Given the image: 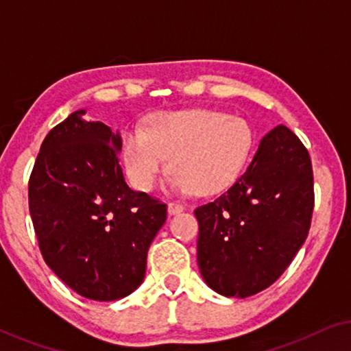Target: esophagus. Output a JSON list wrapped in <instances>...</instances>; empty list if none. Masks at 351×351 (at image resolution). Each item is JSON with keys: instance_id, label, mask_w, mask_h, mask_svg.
<instances>
[{"instance_id": "34e87169", "label": "esophagus", "mask_w": 351, "mask_h": 351, "mask_svg": "<svg viewBox=\"0 0 351 351\" xmlns=\"http://www.w3.org/2000/svg\"><path fill=\"white\" fill-rule=\"evenodd\" d=\"M185 208L184 206H182L180 203H169L167 204V213H169L171 215H174V214H179V213H182V210H184Z\"/></svg>"}]
</instances>
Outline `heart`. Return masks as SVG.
<instances>
[{"instance_id":"b5f03b06","label":"heart","mask_w":351,"mask_h":351,"mask_svg":"<svg viewBox=\"0 0 351 351\" xmlns=\"http://www.w3.org/2000/svg\"><path fill=\"white\" fill-rule=\"evenodd\" d=\"M252 131L243 118L210 110L160 113L147 131L131 128L123 136V160L129 179L148 190L169 167L171 191L213 195L228 189L246 165Z\"/></svg>"}]
</instances>
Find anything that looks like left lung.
Instances as JSON below:
<instances>
[{"label":"left lung","mask_w":351,"mask_h":351,"mask_svg":"<svg viewBox=\"0 0 351 351\" xmlns=\"http://www.w3.org/2000/svg\"><path fill=\"white\" fill-rule=\"evenodd\" d=\"M313 206L308 150L280 124L258 143L244 174L195 209L206 285L238 299L271 286L308 237Z\"/></svg>","instance_id":"obj_1"}]
</instances>
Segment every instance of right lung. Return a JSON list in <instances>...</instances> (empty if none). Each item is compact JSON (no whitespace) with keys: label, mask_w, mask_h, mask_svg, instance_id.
Wrapping results in <instances>:
<instances>
[{"label":"right lung","mask_w":351,"mask_h":351,"mask_svg":"<svg viewBox=\"0 0 351 351\" xmlns=\"http://www.w3.org/2000/svg\"><path fill=\"white\" fill-rule=\"evenodd\" d=\"M84 110L41 143L28 206L47 267L90 300L123 299L142 285L148 247L167 208L124 182L119 132L86 121Z\"/></svg>","instance_id":"add662e5"}]
</instances>
